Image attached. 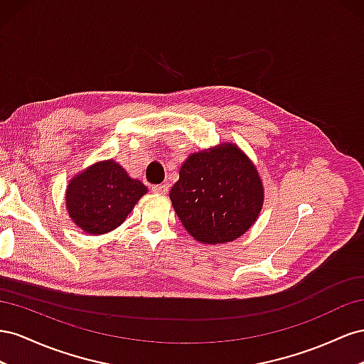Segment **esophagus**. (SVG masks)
<instances>
[{
    "label": "esophagus",
    "instance_id": "34e87169",
    "mask_svg": "<svg viewBox=\"0 0 364 364\" xmlns=\"http://www.w3.org/2000/svg\"><path fill=\"white\" fill-rule=\"evenodd\" d=\"M168 189H169V186L168 184H155V186H152V192L154 193H159V195H164V193H168Z\"/></svg>",
    "mask_w": 364,
    "mask_h": 364
}]
</instances>
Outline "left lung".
<instances>
[{
  "instance_id": "obj_1",
  "label": "left lung",
  "mask_w": 364,
  "mask_h": 364,
  "mask_svg": "<svg viewBox=\"0 0 364 364\" xmlns=\"http://www.w3.org/2000/svg\"><path fill=\"white\" fill-rule=\"evenodd\" d=\"M264 196L257 168L230 141L191 154L169 192L186 230L207 245L242 236L261 213Z\"/></svg>"
}]
</instances>
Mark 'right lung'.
Segmentation results:
<instances>
[{"label":"right lung","instance_id":"1","mask_svg":"<svg viewBox=\"0 0 364 364\" xmlns=\"http://www.w3.org/2000/svg\"><path fill=\"white\" fill-rule=\"evenodd\" d=\"M148 188L131 178L117 161L102 160L76 173L67 184L68 216L88 235H103L124 223Z\"/></svg>","mask_w":364,"mask_h":364}]
</instances>
